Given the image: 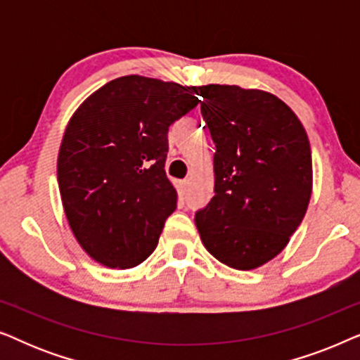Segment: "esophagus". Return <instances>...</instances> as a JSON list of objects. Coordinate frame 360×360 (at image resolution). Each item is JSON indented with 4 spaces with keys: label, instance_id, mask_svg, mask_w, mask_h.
I'll list each match as a JSON object with an SVG mask.
<instances>
[{
    "label": "esophagus",
    "instance_id": "esophagus-1",
    "mask_svg": "<svg viewBox=\"0 0 360 360\" xmlns=\"http://www.w3.org/2000/svg\"><path fill=\"white\" fill-rule=\"evenodd\" d=\"M186 188H188V180H181V181H179V191H180V195H185Z\"/></svg>",
    "mask_w": 360,
    "mask_h": 360
}]
</instances>
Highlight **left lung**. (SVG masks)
Segmentation results:
<instances>
[{
	"mask_svg": "<svg viewBox=\"0 0 360 360\" xmlns=\"http://www.w3.org/2000/svg\"><path fill=\"white\" fill-rule=\"evenodd\" d=\"M214 152V196L195 214L208 252L252 270L283 250L307 213L311 149L297 115L272 93L200 86Z\"/></svg>",
	"mask_w": 360,
	"mask_h": 360,
	"instance_id": "obj_1",
	"label": "left lung"
}]
</instances>
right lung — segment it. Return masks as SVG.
<instances>
[{"label": "right lung", "mask_w": 360, "mask_h": 360, "mask_svg": "<svg viewBox=\"0 0 360 360\" xmlns=\"http://www.w3.org/2000/svg\"><path fill=\"white\" fill-rule=\"evenodd\" d=\"M198 86L139 75L106 83L68 122L57 160L62 205L83 250L106 267L149 257L176 191L165 175L170 124L198 105Z\"/></svg>", "instance_id": "right-lung-1"}]
</instances>
